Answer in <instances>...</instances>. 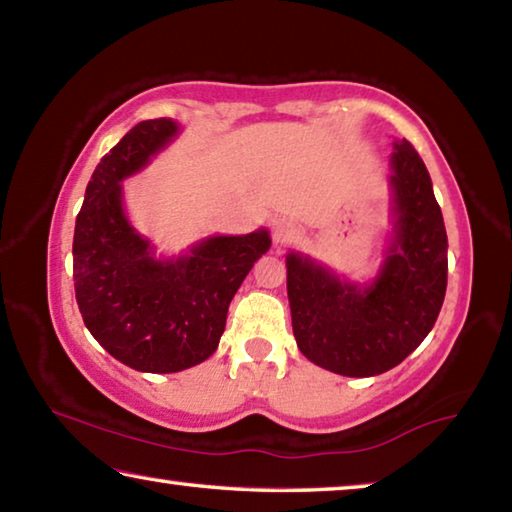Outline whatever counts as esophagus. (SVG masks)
Listing matches in <instances>:
<instances>
[{"mask_svg": "<svg viewBox=\"0 0 512 512\" xmlns=\"http://www.w3.org/2000/svg\"><path fill=\"white\" fill-rule=\"evenodd\" d=\"M271 235H273L275 246H287L293 239H296L298 232H296V225H293L291 219H287V216H280V219H273V223H271Z\"/></svg>", "mask_w": 512, "mask_h": 512, "instance_id": "1", "label": "esophagus"}]
</instances>
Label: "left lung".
<instances>
[{
	"label": "left lung",
	"mask_w": 512,
	"mask_h": 512,
	"mask_svg": "<svg viewBox=\"0 0 512 512\" xmlns=\"http://www.w3.org/2000/svg\"><path fill=\"white\" fill-rule=\"evenodd\" d=\"M393 237L370 284L287 255L293 336L316 366L343 377L395 368L427 339L447 289V232L429 171L411 142L391 155Z\"/></svg>",
	"instance_id": "left-lung-1"
}]
</instances>
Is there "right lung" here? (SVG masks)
I'll return each instance as SVG.
<instances>
[{
	"instance_id": "obj_1",
	"label": "right lung",
	"mask_w": 512,
	"mask_h": 512,
	"mask_svg": "<svg viewBox=\"0 0 512 512\" xmlns=\"http://www.w3.org/2000/svg\"><path fill=\"white\" fill-rule=\"evenodd\" d=\"M178 133L167 117L140 121L92 173L74 228V291L85 327L117 361L140 372H178L212 357L230 300L271 248L266 230L210 237L171 259L124 214L121 180Z\"/></svg>"
}]
</instances>
